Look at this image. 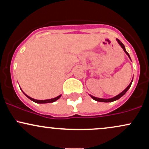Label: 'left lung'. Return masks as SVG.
Segmentation results:
<instances>
[{"mask_svg":"<svg viewBox=\"0 0 149 149\" xmlns=\"http://www.w3.org/2000/svg\"><path fill=\"white\" fill-rule=\"evenodd\" d=\"M116 40H117L118 42V44H119V45L121 46V47H122V48L123 49L124 52H125L126 54H127V56H128V57H129L130 59V54H128L127 51H126V49H125V45H123V42H121L120 40L119 39H118V38H116ZM132 80H133V78H132ZM132 81H131V83H130V85H128V86L127 87V88H126L125 90H124L122 92H120V93L119 95H118L117 96H116V97H113V98H110V99H102V98H97V97H94V96H92V95H90V96L94 100L97 101V102H114V101H116V100H118V99L120 98L121 97H123V95H125V94L126 92H127V90H129V88H130V86H131V85H132Z\"/></svg>","mask_w":149,"mask_h":149,"instance_id":"8db88e82","label":"left lung"}]
</instances>
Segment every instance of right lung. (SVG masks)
Returning <instances> with one entry per match:
<instances>
[{
  "mask_svg": "<svg viewBox=\"0 0 149 149\" xmlns=\"http://www.w3.org/2000/svg\"><path fill=\"white\" fill-rule=\"evenodd\" d=\"M23 92V91H22ZM23 93L24 94V95L28 97L29 100H31V101H33V102H36V103H38V104H46V103H52V102H54L55 101H57V100H59V98H60L61 95H59V96H57V97H55V98H53V99H49V100H35V99H33L31 98V97H30L29 96H28V95H26L24 92H23Z\"/></svg>",
  "mask_w": 149,
  "mask_h": 149,
  "instance_id": "add662e5",
  "label": "right lung"
}]
</instances>
